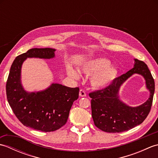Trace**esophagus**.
<instances>
[{"mask_svg":"<svg viewBox=\"0 0 158 158\" xmlns=\"http://www.w3.org/2000/svg\"><path fill=\"white\" fill-rule=\"evenodd\" d=\"M79 96L81 97H85L86 96V93L84 89H80L79 91Z\"/></svg>","mask_w":158,"mask_h":158,"instance_id":"obj_1","label":"esophagus"}]
</instances>
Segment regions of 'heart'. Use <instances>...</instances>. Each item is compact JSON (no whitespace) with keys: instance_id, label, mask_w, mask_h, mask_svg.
<instances>
[{"instance_id":"b5f03b06","label":"heart","mask_w":158,"mask_h":158,"mask_svg":"<svg viewBox=\"0 0 158 158\" xmlns=\"http://www.w3.org/2000/svg\"><path fill=\"white\" fill-rule=\"evenodd\" d=\"M110 62L103 58L89 60L80 66L79 72L86 76H92V85L96 89H103L110 85L118 75L115 66H110ZM68 75L73 79H79V75L71 68L67 69Z\"/></svg>"}]
</instances>
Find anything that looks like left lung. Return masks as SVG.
I'll use <instances>...</instances> for the list:
<instances>
[{
    "mask_svg": "<svg viewBox=\"0 0 158 158\" xmlns=\"http://www.w3.org/2000/svg\"><path fill=\"white\" fill-rule=\"evenodd\" d=\"M134 73H139L146 79L150 92L149 99L143 105L132 107L121 102L118 98L120 85ZM155 92V82L146 64L135 59L133 68L117 77L106 88L89 94L92 98V116L95 126L106 132H122L129 130L143 122L149 115Z\"/></svg>",
    "mask_w": 158,
    "mask_h": 158,
    "instance_id": "1",
    "label": "left lung"
}]
</instances>
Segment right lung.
<instances>
[{
	"mask_svg": "<svg viewBox=\"0 0 158 158\" xmlns=\"http://www.w3.org/2000/svg\"><path fill=\"white\" fill-rule=\"evenodd\" d=\"M56 49L32 48L16 57L10 69L6 84L8 102L23 126L42 132H53L65 125L70 110L79 98V88H69L52 83L37 92H27L21 83V69L27 58H54Z\"/></svg>",
	"mask_w": 158,
	"mask_h": 158,
	"instance_id": "right-lung-1",
	"label": "right lung"
}]
</instances>
